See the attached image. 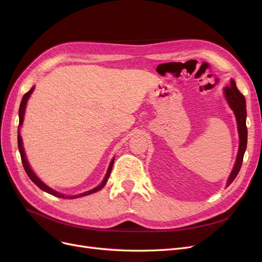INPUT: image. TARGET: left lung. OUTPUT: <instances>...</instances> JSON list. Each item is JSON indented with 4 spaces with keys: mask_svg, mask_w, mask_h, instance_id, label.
Listing matches in <instances>:
<instances>
[{
    "mask_svg": "<svg viewBox=\"0 0 262 262\" xmlns=\"http://www.w3.org/2000/svg\"><path fill=\"white\" fill-rule=\"evenodd\" d=\"M225 97L228 101V105L234 110L237 125H238V133H239V149H238V155H237V160L234 166V169L231 173V176L228 178L227 186L232 184L233 180L238 175L241 170L242 164H243V158L246 147H247V125H246V117H247V110H246V100L244 95L237 90L236 84L234 81L231 82V85L226 86L224 89Z\"/></svg>",
    "mask_w": 262,
    "mask_h": 262,
    "instance_id": "1",
    "label": "left lung"
}]
</instances>
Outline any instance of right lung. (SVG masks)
<instances>
[{"instance_id":"add662e5","label":"right lung","mask_w":262,"mask_h":262,"mask_svg":"<svg viewBox=\"0 0 262 262\" xmlns=\"http://www.w3.org/2000/svg\"><path fill=\"white\" fill-rule=\"evenodd\" d=\"M33 91H34V89H31L29 92H27L25 95H24L23 98H21V101H20L19 112H18L19 124H18V132H17V133H18V136H17V143H18V149H19V153H20V158H21V163H23V166H24V169H25V171H26V173L28 175V177L31 179V181H33L35 185H37L41 190H43V191L48 192V193H50V194H52V195H54V196H58V198H69V199H75V198L89 195V194H91V193H94V192L98 191V190H100L102 187H104V186L106 185V182H107V180H108V178H109V176H110V172H112V169H113V165H114L115 158L112 161V163H110L108 171H107V173H106V176H105L104 180H102V182H101V184H100L99 186H97L96 188H94V189L90 190V191H86V192L81 193V194H78V195H71V196H67V195H64V194H61V193H59V192H55L54 190L50 189L48 186H46V185L43 184V182L35 175V172H34L33 170H31V168L29 167V165H28V163H27V161H26L25 153H24L23 143H21V138H20V136H19V128H20V125H21L23 120H24V114H25V108H26V104H27V99L29 98L30 94L33 93Z\"/></svg>"}]
</instances>
